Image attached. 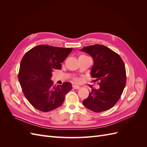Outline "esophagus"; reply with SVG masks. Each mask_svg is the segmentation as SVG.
<instances>
[{
  "label": "esophagus",
  "instance_id": "obj_1",
  "mask_svg": "<svg viewBox=\"0 0 147 147\" xmlns=\"http://www.w3.org/2000/svg\"><path fill=\"white\" fill-rule=\"evenodd\" d=\"M73 88L74 89H75V90H79V89L80 88V86L78 85H76V84H74Z\"/></svg>",
  "mask_w": 147,
  "mask_h": 147
}]
</instances>
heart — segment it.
Listing matches in <instances>:
<instances>
[{"label": "heart", "mask_w": 147, "mask_h": 147, "mask_svg": "<svg viewBox=\"0 0 147 147\" xmlns=\"http://www.w3.org/2000/svg\"><path fill=\"white\" fill-rule=\"evenodd\" d=\"M84 56V55H82V56Z\"/></svg>", "instance_id": "heart-1"}]
</instances>
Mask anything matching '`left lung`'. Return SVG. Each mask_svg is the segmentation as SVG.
I'll return each instance as SVG.
<instances>
[{"label":"left lung","instance_id":"1","mask_svg":"<svg viewBox=\"0 0 147 147\" xmlns=\"http://www.w3.org/2000/svg\"><path fill=\"white\" fill-rule=\"evenodd\" d=\"M81 50L92 57L94 64L91 75L100 86L98 90L92 89L83 104L97 113L107 110L118 102L126 86L125 65L117 53L105 46L97 44Z\"/></svg>","mask_w":147,"mask_h":147}]
</instances>
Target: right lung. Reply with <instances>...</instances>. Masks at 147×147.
Wrapping results in <instances>:
<instances>
[{
    "instance_id": "right-lung-1",
    "label": "right lung",
    "mask_w": 147,
    "mask_h": 147,
    "mask_svg": "<svg viewBox=\"0 0 147 147\" xmlns=\"http://www.w3.org/2000/svg\"><path fill=\"white\" fill-rule=\"evenodd\" d=\"M72 48L41 45L32 48L22 59L18 80L26 99L34 108L47 112L59 107L65 95L72 90V84L64 82L53 85L52 72L61 70Z\"/></svg>"
}]
</instances>
